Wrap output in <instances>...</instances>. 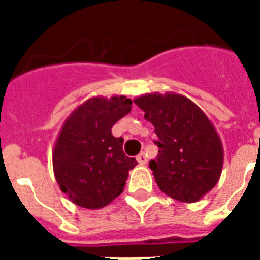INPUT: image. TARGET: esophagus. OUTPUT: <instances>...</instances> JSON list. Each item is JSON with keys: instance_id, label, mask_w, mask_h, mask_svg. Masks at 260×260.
I'll use <instances>...</instances> for the list:
<instances>
[{"instance_id": "34e87169", "label": "esophagus", "mask_w": 260, "mask_h": 260, "mask_svg": "<svg viewBox=\"0 0 260 260\" xmlns=\"http://www.w3.org/2000/svg\"><path fill=\"white\" fill-rule=\"evenodd\" d=\"M136 160H138V163H139V164H146L147 163L146 154H145V153H143V152L139 153V154L136 156Z\"/></svg>"}]
</instances>
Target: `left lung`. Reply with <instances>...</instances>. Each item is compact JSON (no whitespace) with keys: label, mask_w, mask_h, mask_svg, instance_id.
Masks as SVG:
<instances>
[{"label":"left lung","mask_w":260,"mask_h":260,"mask_svg":"<svg viewBox=\"0 0 260 260\" xmlns=\"http://www.w3.org/2000/svg\"><path fill=\"white\" fill-rule=\"evenodd\" d=\"M154 126L160 147L149 163L158 188L184 203L201 201L220 180L224 149L205 111L186 96L146 93L134 99Z\"/></svg>","instance_id":"8db88e82"}]
</instances>
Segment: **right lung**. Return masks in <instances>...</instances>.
<instances>
[{
  "mask_svg": "<svg viewBox=\"0 0 260 260\" xmlns=\"http://www.w3.org/2000/svg\"><path fill=\"white\" fill-rule=\"evenodd\" d=\"M132 108L121 94L93 96L69 114L53 149V170L59 189L85 209H102L124 191L136 160L125 156L122 138L113 125Z\"/></svg>",
  "mask_w": 260,
  "mask_h": 260,
  "instance_id": "right-lung-1",
  "label": "right lung"
}]
</instances>
